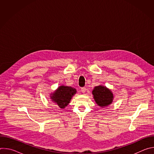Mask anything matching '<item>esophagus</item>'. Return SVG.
<instances>
[{
    "instance_id": "34e87169",
    "label": "esophagus",
    "mask_w": 154,
    "mask_h": 154,
    "mask_svg": "<svg viewBox=\"0 0 154 154\" xmlns=\"http://www.w3.org/2000/svg\"><path fill=\"white\" fill-rule=\"evenodd\" d=\"M81 91H82V92L83 93H85L86 92V88L85 87H83V88H81Z\"/></svg>"
}]
</instances>
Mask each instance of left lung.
<instances>
[{"label":"left lung","instance_id":"8db88e82","mask_svg":"<svg viewBox=\"0 0 154 154\" xmlns=\"http://www.w3.org/2000/svg\"><path fill=\"white\" fill-rule=\"evenodd\" d=\"M94 99L97 104L102 107L110 104L113 99L112 92L103 86H97L93 91Z\"/></svg>","mask_w":154,"mask_h":154}]
</instances>
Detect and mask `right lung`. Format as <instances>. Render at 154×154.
Returning a JSON list of instances; mask_svg holds the SVG:
<instances>
[{
	"label": "right lung",
	"mask_w": 154,
	"mask_h": 154,
	"mask_svg": "<svg viewBox=\"0 0 154 154\" xmlns=\"http://www.w3.org/2000/svg\"><path fill=\"white\" fill-rule=\"evenodd\" d=\"M75 89L71 86H60L57 90L54 93L51 99L60 106L64 108L70 102L72 97L75 94Z\"/></svg>",
	"instance_id": "obj_1"
}]
</instances>
